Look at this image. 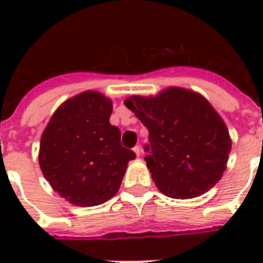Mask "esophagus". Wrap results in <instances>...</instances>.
<instances>
[{
    "label": "esophagus",
    "instance_id": "esophagus-1",
    "mask_svg": "<svg viewBox=\"0 0 263 263\" xmlns=\"http://www.w3.org/2000/svg\"><path fill=\"white\" fill-rule=\"evenodd\" d=\"M134 152H135L136 157H140V154H142V148H140V146H136V147H134Z\"/></svg>",
    "mask_w": 263,
    "mask_h": 263
}]
</instances>
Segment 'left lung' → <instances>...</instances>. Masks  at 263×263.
<instances>
[{"mask_svg":"<svg viewBox=\"0 0 263 263\" xmlns=\"http://www.w3.org/2000/svg\"><path fill=\"white\" fill-rule=\"evenodd\" d=\"M148 129L144 157L157 188L175 199H191L214 187L227 169L232 140L224 120L199 92L168 87L125 101Z\"/></svg>","mask_w":263,"mask_h":263,"instance_id":"1","label":"left lung"}]
</instances>
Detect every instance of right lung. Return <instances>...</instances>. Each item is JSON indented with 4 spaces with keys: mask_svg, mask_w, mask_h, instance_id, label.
Listing matches in <instances>:
<instances>
[{
    "mask_svg": "<svg viewBox=\"0 0 263 263\" xmlns=\"http://www.w3.org/2000/svg\"><path fill=\"white\" fill-rule=\"evenodd\" d=\"M113 102L87 90L67 99L47 123L39 143L45 179L69 203L90 208L117 194L135 153L124 148L120 129L109 123Z\"/></svg>",
    "mask_w": 263,
    "mask_h": 263,
    "instance_id": "1",
    "label": "right lung"
}]
</instances>
